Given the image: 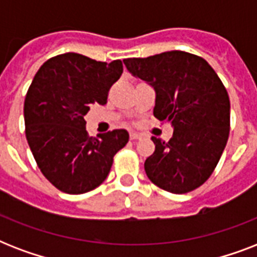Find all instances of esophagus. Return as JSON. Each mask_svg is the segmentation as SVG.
<instances>
[{"label": "esophagus", "instance_id": "obj_1", "mask_svg": "<svg viewBox=\"0 0 257 257\" xmlns=\"http://www.w3.org/2000/svg\"><path fill=\"white\" fill-rule=\"evenodd\" d=\"M129 137H131V140L132 141H136V140H139V139H141V135H139V133H136V132H131Z\"/></svg>", "mask_w": 257, "mask_h": 257}]
</instances>
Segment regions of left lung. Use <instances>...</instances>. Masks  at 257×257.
Here are the masks:
<instances>
[{
    "label": "left lung",
    "instance_id": "left-lung-1",
    "mask_svg": "<svg viewBox=\"0 0 257 257\" xmlns=\"http://www.w3.org/2000/svg\"><path fill=\"white\" fill-rule=\"evenodd\" d=\"M124 64L155 89V117L173 126L168 143L152 137L156 148L144 164L148 179L177 195L203 185L229 136L231 104L219 76L204 58L181 50L126 58Z\"/></svg>",
    "mask_w": 257,
    "mask_h": 257
}]
</instances>
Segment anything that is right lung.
<instances>
[{
  "instance_id": "add662e5",
  "label": "right lung",
  "mask_w": 257,
  "mask_h": 257,
  "mask_svg": "<svg viewBox=\"0 0 257 257\" xmlns=\"http://www.w3.org/2000/svg\"><path fill=\"white\" fill-rule=\"evenodd\" d=\"M121 73L120 60L106 64L64 53L34 76L24 104L26 140L42 175L60 191L80 195L98 187L128 143L125 129L89 137L84 120L93 104H106Z\"/></svg>"
}]
</instances>
